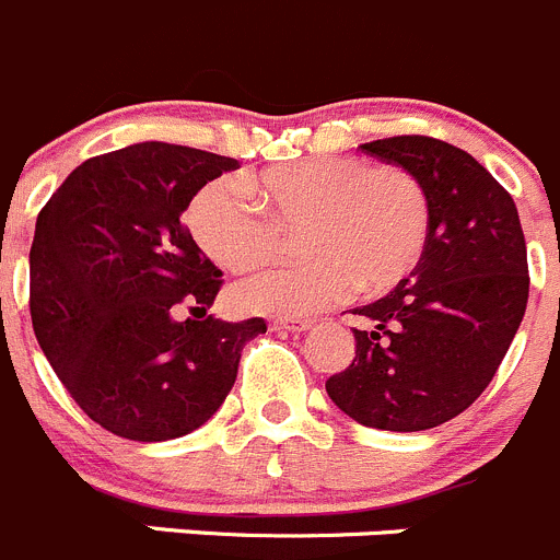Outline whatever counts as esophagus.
<instances>
[{
  "label": "esophagus",
  "mask_w": 560,
  "mask_h": 560,
  "mask_svg": "<svg viewBox=\"0 0 560 560\" xmlns=\"http://www.w3.org/2000/svg\"><path fill=\"white\" fill-rule=\"evenodd\" d=\"M271 329H283V332H305L311 329V322L307 318H283V322H275Z\"/></svg>",
  "instance_id": "1"
}]
</instances>
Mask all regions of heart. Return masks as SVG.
Listing matches in <instances>:
<instances>
[{
  "mask_svg": "<svg viewBox=\"0 0 560 560\" xmlns=\"http://www.w3.org/2000/svg\"><path fill=\"white\" fill-rule=\"evenodd\" d=\"M197 247L228 271L269 260L285 236L302 231L313 253L271 266L231 291L238 311L305 316L343 300L382 296L420 264L429 244L425 186L401 164L357 156H311L236 180L203 184L186 209Z\"/></svg>",
  "mask_w": 560,
  "mask_h": 560,
  "instance_id": "obj_1",
  "label": "heart"
}]
</instances>
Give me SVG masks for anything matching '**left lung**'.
Listing matches in <instances>:
<instances>
[{
    "instance_id": "obj_1",
    "label": "left lung",
    "mask_w": 560,
    "mask_h": 560,
    "mask_svg": "<svg viewBox=\"0 0 560 560\" xmlns=\"http://www.w3.org/2000/svg\"><path fill=\"white\" fill-rule=\"evenodd\" d=\"M363 148L412 170L431 203L420 264L357 307L354 360L327 380L338 409L385 431H423L465 412L498 374L528 305V249L509 191L462 148L423 135Z\"/></svg>"
}]
</instances>
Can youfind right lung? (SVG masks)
Returning a JSON list of instances; mask_svg holds the SVG:
<instances>
[{
    "label": "right lung",
    "mask_w": 560,
    "mask_h": 560,
    "mask_svg": "<svg viewBox=\"0 0 560 560\" xmlns=\"http://www.w3.org/2000/svg\"><path fill=\"white\" fill-rule=\"evenodd\" d=\"M236 159L140 142L79 164L40 209L30 249L35 338L73 401L106 431L162 443L222 407L264 318L206 316L222 271L180 214ZM184 310L191 319L180 323ZM201 322H196V316Z\"/></svg>",
    "instance_id": "right-lung-1"
}]
</instances>
